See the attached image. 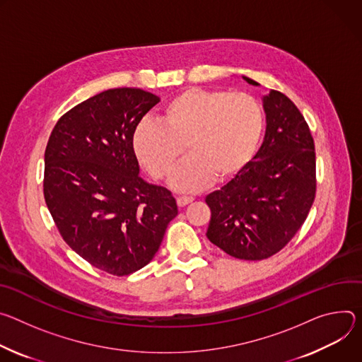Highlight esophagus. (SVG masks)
<instances>
[{"label":"esophagus","instance_id":"esophagus-1","mask_svg":"<svg viewBox=\"0 0 362 362\" xmlns=\"http://www.w3.org/2000/svg\"><path fill=\"white\" fill-rule=\"evenodd\" d=\"M192 202H194V197H191V195H181V197L177 198V204L180 207H184V206H187V204H189Z\"/></svg>","mask_w":362,"mask_h":362}]
</instances>
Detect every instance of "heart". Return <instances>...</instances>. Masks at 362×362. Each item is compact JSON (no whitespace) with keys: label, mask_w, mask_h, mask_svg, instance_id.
<instances>
[{"label":"heart","mask_w":362,"mask_h":362,"mask_svg":"<svg viewBox=\"0 0 362 362\" xmlns=\"http://www.w3.org/2000/svg\"><path fill=\"white\" fill-rule=\"evenodd\" d=\"M160 125L142 122L134 132L139 163L156 180L167 181L187 151L191 158L174 178L182 191L206 187L213 178L228 182L255 158L264 115L249 93L191 88L160 110Z\"/></svg>","instance_id":"obj_1"}]
</instances>
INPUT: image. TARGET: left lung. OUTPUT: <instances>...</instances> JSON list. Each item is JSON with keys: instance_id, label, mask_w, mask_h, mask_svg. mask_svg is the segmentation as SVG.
<instances>
[{"instance_id": "left-lung-1", "label": "left lung", "mask_w": 362, "mask_h": 362, "mask_svg": "<svg viewBox=\"0 0 362 362\" xmlns=\"http://www.w3.org/2000/svg\"><path fill=\"white\" fill-rule=\"evenodd\" d=\"M263 107L266 135L253 160L206 198L209 240L242 260H263L282 250L305 223L316 192L315 144L303 115L277 90L263 98Z\"/></svg>"}]
</instances>
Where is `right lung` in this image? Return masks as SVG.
I'll list each match as a JSON object with an SVG mask.
<instances>
[{"label": "right lung", "instance_id": "1", "mask_svg": "<svg viewBox=\"0 0 362 362\" xmlns=\"http://www.w3.org/2000/svg\"><path fill=\"white\" fill-rule=\"evenodd\" d=\"M158 102L142 89L105 90L66 112L46 146L43 191L60 235L113 276L146 266L178 214L170 189L138 175L134 132Z\"/></svg>", "mask_w": 362, "mask_h": 362}]
</instances>
